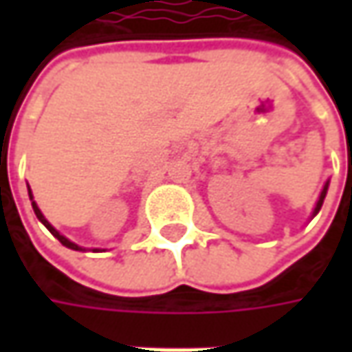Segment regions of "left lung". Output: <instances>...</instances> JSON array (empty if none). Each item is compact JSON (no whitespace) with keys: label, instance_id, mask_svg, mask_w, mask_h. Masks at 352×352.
Segmentation results:
<instances>
[{"label":"left lung","instance_id":"8db88e82","mask_svg":"<svg viewBox=\"0 0 352 352\" xmlns=\"http://www.w3.org/2000/svg\"><path fill=\"white\" fill-rule=\"evenodd\" d=\"M327 190H329V180L323 184V190H321V194H319L316 208H314V211H311V217H316V215L319 213V210H321V206H323V199H325V196H327Z\"/></svg>","mask_w":352,"mask_h":352}]
</instances>
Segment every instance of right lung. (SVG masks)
Masks as SVG:
<instances>
[{"instance_id": "obj_1", "label": "right lung", "mask_w": 352, "mask_h": 352, "mask_svg": "<svg viewBox=\"0 0 352 352\" xmlns=\"http://www.w3.org/2000/svg\"><path fill=\"white\" fill-rule=\"evenodd\" d=\"M27 190H29V197H31V204H33V211H34V215H36V219H38L41 223L45 225V227H47L48 231H50L52 235L56 236V239L60 241L62 245L66 247V249H72V250H86V247H80V245H76V243H72L70 239H66V236H64V235H60V233H58V231H56V229H54L52 225L48 223V219H47V217H45V215H43V211L38 210V206H36V201H34V199H33V192H31V188H29V184H27ZM91 250H94V252H98V250H100V249H91Z\"/></svg>"}]
</instances>
